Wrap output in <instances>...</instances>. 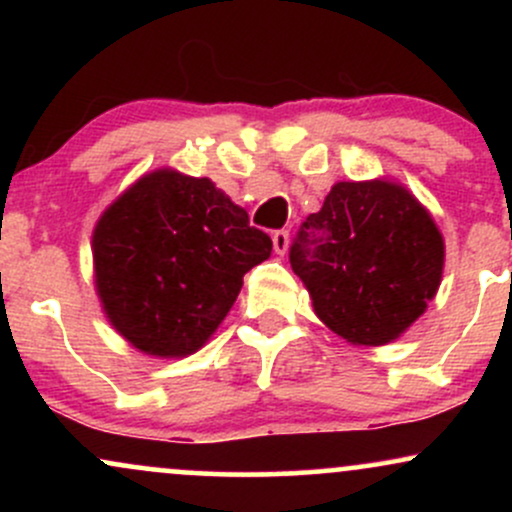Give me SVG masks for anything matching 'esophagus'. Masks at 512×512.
Wrapping results in <instances>:
<instances>
[{
	"label": "esophagus",
	"mask_w": 512,
	"mask_h": 512,
	"mask_svg": "<svg viewBox=\"0 0 512 512\" xmlns=\"http://www.w3.org/2000/svg\"><path fill=\"white\" fill-rule=\"evenodd\" d=\"M272 245H274L276 255H284L286 248H289V231H274Z\"/></svg>",
	"instance_id": "1"
}]
</instances>
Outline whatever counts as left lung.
<instances>
[{
	"instance_id": "8db88e82",
	"label": "left lung",
	"mask_w": 512,
	"mask_h": 512,
	"mask_svg": "<svg viewBox=\"0 0 512 512\" xmlns=\"http://www.w3.org/2000/svg\"><path fill=\"white\" fill-rule=\"evenodd\" d=\"M308 230L323 236L308 241ZM291 267L315 315L337 337L383 346L402 337L436 298L445 240L431 211L402 182H334L322 209L305 219Z\"/></svg>"
}]
</instances>
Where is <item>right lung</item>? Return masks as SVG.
<instances>
[{"instance_id": "right-lung-1", "label": "right lung", "mask_w": 512, "mask_h": 512, "mask_svg": "<svg viewBox=\"0 0 512 512\" xmlns=\"http://www.w3.org/2000/svg\"><path fill=\"white\" fill-rule=\"evenodd\" d=\"M91 250L113 330L146 356L185 358L219 330L272 238L209 178L156 168L105 207Z\"/></svg>"}]
</instances>
